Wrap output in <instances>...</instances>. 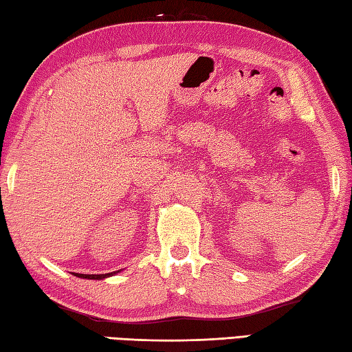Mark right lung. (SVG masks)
Segmentation results:
<instances>
[{"label":"right lung","mask_w":352,"mask_h":352,"mask_svg":"<svg viewBox=\"0 0 352 352\" xmlns=\"http://www.w3.org/2000/svg\"><path fill=\"white\" fill-rule=\"evenodd\" d=\"M118 272L119 271L110 272V274H77V272H72V275L78 276V278H86V280H104V278H109V276L116 275Z\"/></svg>","instance_id":"1"}]
</instances>
